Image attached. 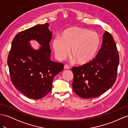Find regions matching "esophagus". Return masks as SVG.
<instances>
[{
	"label": "esophagus",
	"mask_w": 128,
	"mask_h": 128,
	"mask_svg": "<svg viewBox=\"0 0 128 128\" xmlns=\"http://www.w3.org/2000/svg\"><path fill=\"white\" fill-rule=\"evenodd\" d=\"M70 68V67L68 66V64H65L64 65V68H65V69H69V68Z\"/></svg>",
	"instance_id": "34e87169"
}]
</instances>
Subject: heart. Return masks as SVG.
<instances>
[{
  "label": "heart",
  "mask_w": 128,
  "mask_h": 128,
  "mask_svg": "<svg viewBox=\"0 0 128 128\" xmlns=\"http://www.w3.org/2000/svg\"><path fill=\"white\" fill-rule=\"evenodd\" d=\"M101 38L96 32L80 27L68 28L52 42L56 56L62 60L69 54L77 63L84 65L92 61L98 54Z\"/></svg>",
  "instance_id": "obj_1"
}]
</instances>
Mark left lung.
Here are the masks:
<instances>
[{
  "label": "left lung",
  "mask_w": 128,
  "mask_h": 128,
  "mask_svg": "<svg viewBox=\"0 0 128 128\" xmlns=\"http://www.w3.org/2000/svg\"><path fill=\"white\" fill-rule=\"evenodd\" d=\"M96 58L89 63L72 68V89L83 98H96L112 86L117 78L120 59L111 34L107 31Z\"/></svg>",
  "instance_id": "obj_1"
}]
</instances>
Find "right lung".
<instances>
[{"label":"right lung","instance_id":"right-lung-1","mask_svg":"<svg viewBox=\"0 0 128 128\" xmlns=\"http://www.w3.org/2000/svg\"><path fill=\"white\" fill-rule=\"evenodd\" d=\"M48 23L39 24L16 34L8 58L10 74L14 87L28 98L38 100L52 89L56 75L64 65L51 60L49 42L52 34ZM37 40L41 45L34 50L29 41Z\"/></svg>","mask_w":128,"mask_h":128}]
</instances>
